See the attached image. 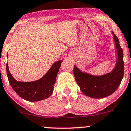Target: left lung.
<instances>
[{"label": "left lung", "instance_id": "left-lung-1", "mask_svg": "<svg viewBox=\"0 0 131 131\" xmlns=\"http://www.w3.org/2000/svg\"><path fill=\"white\" fill-rule=\"evenodd\" d=\"M118 59L112 71L102 76H93L81 72L76 66L73 68L75 80L84 94L93 98H103L113 93L118 88L124 75L123 50L119 40L113 32Z\"/></svg>", "mask_w": 131, "mask_h": 131}]
</instances>
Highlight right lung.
<instances>
[{
	"label": "right lung",
	"mask_w": 131,
	"mask_h": 131,
	"mask_svg": "<svg viewBox=\"0 0 131 131\" xmlns=\"http://www.w3.org/2000/svg\"><path fill=\"white\" fill-rule=\"evenodd\" d=\"M62 62V61H59L55 62L44 77L32 82H21L15 80L9 71L7 63V74L11 86L21 97L26 101L35 102L47 99L53 93L54 84Z\"/></svg>",
	"instance_id": "right-lung-1"
}]
</instances>
